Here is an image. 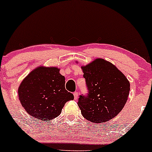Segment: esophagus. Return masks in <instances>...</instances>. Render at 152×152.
Instances as JSON below:
<instances>
[{"label":"esophagus","mask_w":152,"mask_h":152,"mask_svg":"<svg viewBox=\"0 0 152 152\" xmlns=\"http://www.w3.org/2000/svg\"><path fill=\"white\" fill-rule=\"evenodd\" d=\"M78 97H79V94H78V93H77V92H75V93H74L75 100H77V99L78 98Z\"/></svg>","instance_id":"34e87169"}]
</instances>
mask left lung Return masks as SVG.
<instances>
[{"label": "left lung", "mask_w": 152, "mask_h": 152, "mask_svg": "<svg viewBox=\"0 0 152 152\" xmlns=\"http://www.w3.org/2000/svg\"><path fill=\"white\" fill-rule=\"evenodd\" d=\"M83 69L88 93L80 95L83 116L92 123L108 121L121 112L130 90V83L115 66L96 59Z\"/></svg>", "instance_id": "left-lung-1"}]
</instances>
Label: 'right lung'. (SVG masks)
Listing matches in <instances>:
<instances>
[{
    "mask_svg": "<svg viewBox=\"0 0 152 152\" xmlns=\"http://www.w3.org/2000/svg\"><path fill=\"white\" fill-rule=\"evenodd\" d=\"M64 85V77L58 68L39 67L22 81L18 90L19 100L31 116L48 121L57 117L64 104L74 99Z\"/></svg>",
    "mask_w": 152,
    "mask_h": 152,
    "instance_id": "1",
    "label": "right lung"
}]
</instances>
